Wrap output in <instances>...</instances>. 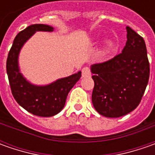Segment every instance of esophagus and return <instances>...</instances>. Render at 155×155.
Listing matches in <instances>:
<instances>
[{
    "instance_id": "obj_1",
    "label": "esophagus",
    "mask_w": 155,
    "mask_h": 155,
    "mask_svg": "<svg viewBox=\"0 0 155 155\" xmlns=\"http://www.w3.org/2000/svg\"><path fill=\"white\" fill-rule=\"evenodd\" d=\"M82 77L83 78H88L91 77V71L88 67H84L82 69Z\"/></svg>"
}]
</instances>
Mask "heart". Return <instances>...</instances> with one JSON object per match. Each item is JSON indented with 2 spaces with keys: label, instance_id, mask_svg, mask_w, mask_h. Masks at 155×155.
<instances>
[{
  "label": "heart",
  "instance_id": "b5f03b06",
  "mask_svg": "<svg viewBox=\"0 0 155 155\" xmlns=\"http://www.w3.org/2000/svg\"><path fill=\"white\" fill-rule=\"evenodd\" d=\"M114 46H115V44H114L112 41H110V40L107 41L106 44H105V51H108V52H109V51H111L113 50Z\"/></svg>",
  "mask_w": 155,
  "mask_h": 155
}]
</instances>
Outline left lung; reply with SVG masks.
Wrapping results in <instances>:
<instances>
[{
    "label": "left lung",
    "mask_w": 155,
    "mask_h": 155,
    "mask_svg": "<svg viewBox=\"0 0 155 155\" xmlns=\"http://www.w3.org/2000/svg\"><path fill=\"white\" fill-rule=\"evenodd\" d=\"M122 52L91 70L95 85L92 104L100 115L116 118L139 105L149 79V62L143 38L129 27Z\"/></svg>",
    "instance_id": "1"
}]
</instances>
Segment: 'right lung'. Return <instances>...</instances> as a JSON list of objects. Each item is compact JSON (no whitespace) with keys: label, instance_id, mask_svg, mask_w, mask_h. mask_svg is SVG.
<instances>
[{"label":"right lung","instance_id":"1","mask_svg":"<svg viewBox=\"0 0 155 155\" xmlns=\"http://www.w3.org/2000/svg\"><path fill=\"white\" fill-rule=\"evenodd\" d=\"M53 29L44 24L27 27L16 35L7 58L9 84L16 102L34 116L43 117L55 116L63 110L68 93L81 78V71H78L50 84L40 86L31 84L21 73L18 58L22 46L36 32H52Z\"/></svg>","mask_w":155,"mask_h":155}]
</instances>
